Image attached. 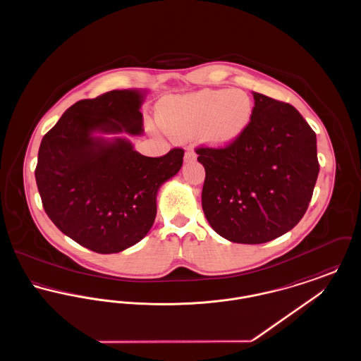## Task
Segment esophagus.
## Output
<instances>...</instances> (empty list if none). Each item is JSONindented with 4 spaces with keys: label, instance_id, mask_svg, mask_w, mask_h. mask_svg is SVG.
I'll return each instance as SVG.
<instances>
[{
    "label": "esophagus",
    "instance_id": "1",
    "mask_svg": "<svg viewBox=\"0 0 361 361\" xmlns=\"http://www.w3.org/2000/svg\"><path fill=\"white\" fill-rule=\"evenodd\" d=\"M195 159H196V153H195L193 150L188 149V150L185 152V155H184V161H185V162H193Z\"/></svg>",
    "mask_w": 361,
    "mask_h": 361
}]
</instances>
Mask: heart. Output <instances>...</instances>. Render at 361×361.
<instances>
[{
  "instance_id": "b5f03b06",
  "label": "heart",
  "mask_w": 361,
  "mask_h": 361,
  "mask_svg": "<svg viewBox=\"0 0 361 361\" xmlns=\"http://www.w3.org/2000/svg\"><path fill=\"white\" fill-rule=\"evenodd\" d=\"M255 104L242 89H204L161 104L158 121L176 137H199L212 147H227L246 131Z\"/></svg>"
}]
</instances>
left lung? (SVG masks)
Masks as SVG:
<instances>
[{"label": "left lung", "instance_id": "left-lung-1", "mask_svg": "<svg viewBox=\"0 0 361 361\" xmlns=\"http://www.w3.org/2000/svg\"><path fill=\"white\" fill-rule=\"evenodd\" d=\"M253 118L233 145L199 147L202 206L226 240L257 245L290 231L307 211L319 173L317 137L291 104L253 92Z\"/></svg>", "mask_w": 361, "mask_h": 361}]
</instances>
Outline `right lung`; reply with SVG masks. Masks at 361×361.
<instances>
[{
  "mask_svg": "<svg viewBox=\"0 0 361 361\" xmlns=\"http://www.w3.org/2000/svg\"><path fill=\"white\" fill-rule=\"evenodd\" d=\"M143 90H111L73 104L43 137L35 178L46 214L63 234L96 253L137 243L150 231L159 187L183 165V149L145 157L126 137L143 133Z\"/></svg>",
  "mask_w": 361,
  "mask_h": 361,
  "instance_id": "right-lung-1",
  "label": "right lung"
}]
</instances>
